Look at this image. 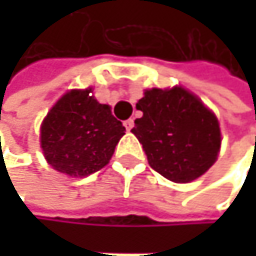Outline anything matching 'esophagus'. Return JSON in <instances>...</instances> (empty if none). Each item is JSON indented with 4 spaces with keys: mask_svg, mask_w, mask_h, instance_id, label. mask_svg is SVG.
<instances>
[{
    "mask_svg": "<svg viewBox=\"0 0 256 256\" xmlns=\"http://www.w3.org/2000/svg\"><path fill=\"white\" fill-rule=\"evenodd\" d=\"M122 124L126 127V130H132L134 129V120H126Z\"/></svg>",
    "mask_w": 256,
    "mask_h": 256,
    "instance_id": "esophagus-1",
    "label": "esophagus"
}]
</instances>
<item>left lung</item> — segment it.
I'll return each instance as SVG.
<instances>
[{"label": "left lung", "mask_w": 256, "mask_h": 256, "mask_svg": "<svg viewBox=\"0 0 256 256\" xmlns=\"http://www.w3.org/2000/svg\"><path fill=\"white\" fill-rule=\"evenodd\" d=\"M142 112L132 134L150 167L174 182H190L218 158L220 124L198 96L182 87L149 89L136 102Z\"/></svg>", "instance_id": "8db88e82"}]
</instances>
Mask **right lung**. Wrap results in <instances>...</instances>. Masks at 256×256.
<instances>
[{"instance_id": "add662e5", "label": "right lung", "mask_w": 256, "mask_h": 256, "mask_svg": "<svg viewBox=\"0 0 256 256\" xmlns=\"http://www.w3.org/2000/svg\"><path fill=\"white\" fill-rule=\"evenodd\" d=\"M126 127L92 89L68 90L41 124V149L55 170L82 178L109 162Z\"/></svg>"}]
</instances>
